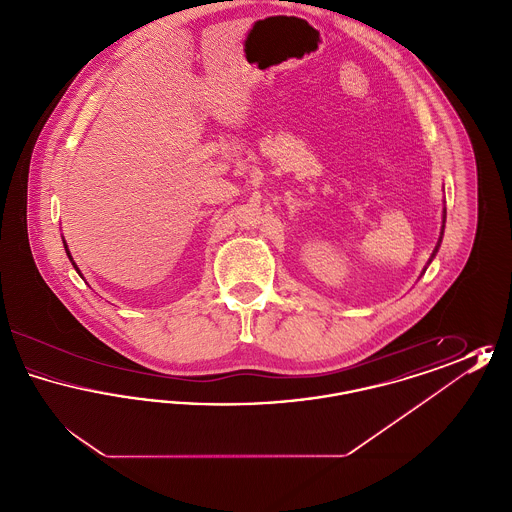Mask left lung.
<instances>
[{
  "label": "left lung",
  "instance_id": "1",
  "mask_svg": "<svg viewBox=\"0 0 512 512\" xmlns=\"http://www.w3.org/2000/svg\"><path fill=\"white\" fill-rule=\"evenodd\" d=\"M443 222H445V215H443ZM439 244H441V238H439L438 245H436V249H434V253H432V257H430V261H432V259H434V257H436V253H438V249H439ZM430 261H428V263H430Z\"/></svg>",
  "mask_w": 512,
  "mask_h": 512
}]
</instances>
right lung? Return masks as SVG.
Masks as SVG:
<instances>
[{"label": "right lung", "instance_id": "obj_1", "mask_svg": "<svg viewBox=\"0 0 512 512\" xmlns=\"http://www.w3.org/2000/svg\"><path fill=\"white\" fill-rule=\"evenodd\" d=\"M65 251H67V255H69V259H71V261H73V257H71V253H69V249H67V244H65ZM74 265V263H73ZM74 268H76V265H74ZM76 272H78V268H76ZM78 274H80V272H78ZM80 276H82V274H80Z\"/></svg>", "mask_w": 512, "mask_h": 512}]
</instances>
